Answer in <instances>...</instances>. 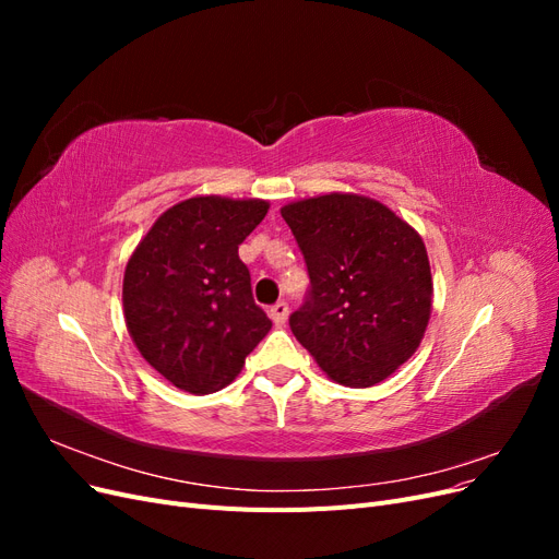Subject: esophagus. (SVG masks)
<instances>
[{
    "label": "esophagus",
    "mask_w": 559,
    "mask_h": 559,
    "mask_svg": "<svg viewBox=\"0 0 559 559\" xmlns=\"http://www.w3.org/2000/svg\"><path fill=\"white\" fill-rule=\"evenodd\" d=\"M286 317H289V306H286L284 300H280V302H275L273 308H270V319L275 321L277 326H282L284 321H286Z\"/></svg>",
    "instance_id": "obj_1"
}]
</instances>
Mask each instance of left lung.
<instances>
[{
    "label": "left lung",
    "instance_id": "left-lung-1",
    "mask_svg": "<svg viewBox=\"0 0 559 559\" xmlns=\"http://www.w3.org/2000/svg\"><path fill=\"white\" fill-rule=\"evenodd\" d=\"M306 257L310 296L289 319L296 341L345 386H373L417 352L433 280L421 235L359 193L294 200L282 210Z\"/></svg>",
    "mask_w": 559,
    "mask_h": 559
}]
</instances>
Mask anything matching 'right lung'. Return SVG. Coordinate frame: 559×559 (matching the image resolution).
Segmentation results:
<instances>
[{
  "label": "right lung",
  "mask_w": 559,
  "mask_h": 559,
  "mask_svg": "<svg viewBox=\"0 0 559 559\" xmlns=\"http://www.w3.org/2000/svg\"><path fill=\"white\" fill-rule=\"evenodd\" d=\"M270 210L261 198L193 195L165 210L130 253L123 314L134 347L181 392L228 386L273 321L251 298L238 247Z\"/></svg>",
  "instance_id": "1"
}]
</instances>
